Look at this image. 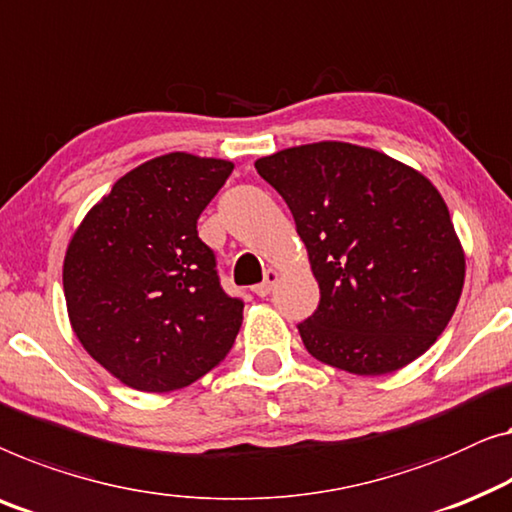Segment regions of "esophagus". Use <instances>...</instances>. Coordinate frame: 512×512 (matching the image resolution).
Returning <instances> with one entry per match:
<instances>
[{"label":"esophagus","instance_id":"1","mask_svg":"<svg viewBox=\"0 0 512 512\" xmlns=\"http://www.w3.org/2000/svg\"><path fill=\"white\" fill-rule=\"evenodd\" d=\"M277 281H279V272L270 268L268 272H265V279L261 281V284H256V286H254V293L258 295V298H265V295H270L272 286L277 284Z\"/></svg>","mask_w":512,"mask_h":512}]
</instances>
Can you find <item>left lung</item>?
<instances>
[{
    "label": "left lung",
    "mask_w": 512,
    "mask_h": 512,
    "mask_svg": "<svg viewBox=\"0 0 512 512\" xmlns=\"http://www.w3.org/2000/svg\"><path fill=\"white\" fill-rule=\"evenodd\" d=\"M305 242L321 302L298 325L316 360L392 374L446 330L464 286V249L439 189L372 147L321 140L256 161Z\"/></svg>",
    "instance_id": "obj_1"
}]
</instances>
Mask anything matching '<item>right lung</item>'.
<instances>
[{"instance_id":"right-lung-1","label":"right lung","mask_w":512,"mask_h":512,"mask_svg":"<svg viewBox=\"0 0 512 512\" xmlns=\"http://www.w3.org/2000/svg\"><path fill=\"white\" fill-rule=\"evenodd\" d=\"M226 159L170 152L129 170L66 247L64 298L78 342L117 381L170 392L233 348L242 300L224 293L196 221L224 187Z\"/></svg>"}]
</instances>
